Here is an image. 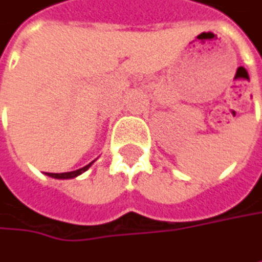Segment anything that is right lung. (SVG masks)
I'll return each mask as SVG.
<instances>
[{"instance_id": "add662e5", "label": "right lung", "mask_w": 262, "mask_h": 262, "mask_svg": "<svg viewBox=\"0 0 262 262\" xmlns=\"http://www.w3.org/2000/svg\"><path fill=\"white\" fill-rule=\"evenodd\" d=\"M94 162V160H93ZM91 162V163H93ZM91 163H88L86 166H83L81 169H76V171H72V172H61V174H54V172H48V176L49 177H52V179H61V180H67V179H75V177H78V176H81L82 172H85L90 166H91Z\"/></svg>"}]
</instances>
